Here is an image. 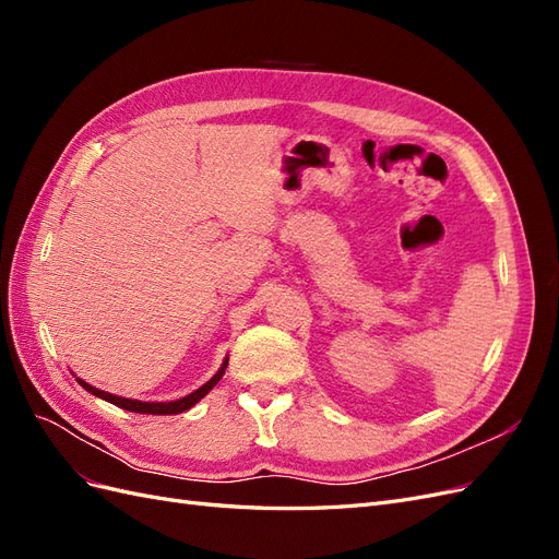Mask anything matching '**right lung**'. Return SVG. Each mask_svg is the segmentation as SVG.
Here are the masks:
<instances>
[{
  "label": "right lung",
  "mask_w": 559,
  "mask_h": 559,
  "mask_svg": "<svg viewBox=\"0 0 559 559\" xmlns=\"http://www.w3.org/2000/svg\"><path fill=\"white\" fill-rule=\"evenodd\" d=\"M226 366H228V357L224 359L222 368H218L216 373H214L205 384L198 386L195 392L186 394L183 399H177V401H156V403H154V401L126 399V396H116V394L103 392V389H97V386H93V384H88V382H83L81 378H76V382H79L83 389H86V392H91L93 396L103 399V401H109V403L118 405V408L130 411V413H142V415H179V413H183V411L193 408V405H195L200 399H205V396L212 392L214 384L224 378V373H226Z\"/></svg>",
  "instance_id": "add662e5"
}]
</instances>
